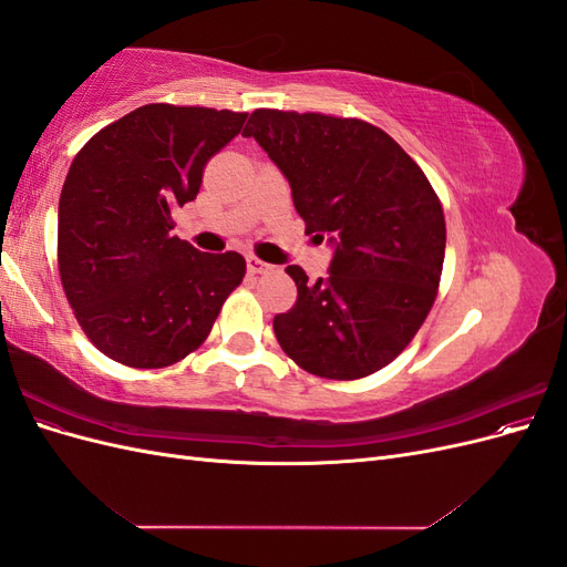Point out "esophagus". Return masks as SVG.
Instances as JSON below:
<instances>
[{"instance_id":"1","label":"esophagus","mask_w":567,"mask_h":567,"mask_svg":"<svg viewBox=\"0 0 567 567\" xmlns=\"http://www.w3.org/2000/svg\"><path fill=\"white\" fill-rule=\"evenodd\" d=\"M271 269H274V267L267 265L265 260H260V257L248 255V271H250V274H267V271H271Z\"/></svg>"}]
</instances>
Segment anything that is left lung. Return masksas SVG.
<instances>
[{"instance_id": "left-lung-1", "label": "left lung", "mask_w": 567, "mask_h": 567, "mask_svg": "<svg viewBox=\"0 0 567 567\" xmlns=\"http://www.w3.org/2000/svg\"><path fill=\"white\" fill-rule=\"evenodd\" d=\"M244 136L279 165L305 234L336 244L329 279L286 267L298 300L274 317L281 350L331 381L381 371L437 298L447 225L435 188L390 134L359 117L257 109Z\"/></svg>"}]
</instances>
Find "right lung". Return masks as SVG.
<instances>
[{"label": "right lung", "mask_w": 567, "mask_h": 567, "mask_svg": "<svg viewBox=\"0 0 567 567\" xmlns=\"http://www.w3.org/2000/svg\"><path fill=\"white\" fill-rule=\"evenodd\" d=\"M248 113L148 104L99 130L68 169L56 260L80 329L113 362L163 369L198 350L244 255L200 252L173 236V210Z\"/></svg>", "instance_id": "obj_1"}]
</instances>
